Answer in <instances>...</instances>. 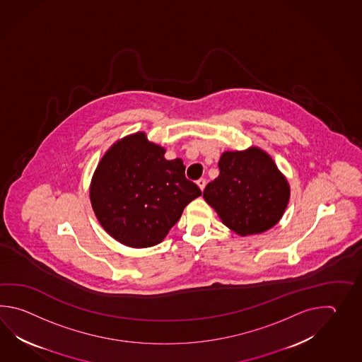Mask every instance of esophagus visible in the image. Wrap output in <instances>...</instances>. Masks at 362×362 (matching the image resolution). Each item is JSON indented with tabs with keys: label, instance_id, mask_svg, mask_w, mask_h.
I'll return each mask as SVG.
<instances>
[{
	"label": "esophagus",
	"instance_id": "34e87169",
	"mask_svg": "<svg viewBox=\"0 0 362 362\" xmlns=\"http://www.w3.org/2000/svg\"><path fill=\"white\" fill-rule=\"evenodd\" d=\"M197 185L199 186L200 190H204V187H206V180H204V178H199V180L197 181Z\"/></svg>",
	"mask_w": 362,
	"mask_h": 362
}]
</instances>
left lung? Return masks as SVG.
<instances>
[{
    "mask_svg": "<svg viewBox=\"0 0 362 362\" xmlns=\"http://www.w3.org/2000/svg\"><path fill=\"white\" fill-rule=\"evenodd\" d=\"M220 175L206 186L203 198L223 225L239 235L260 234L281 220L290 186L276 163L259 147L225 151Z\"/></svg>",
    "mask_w": 362,
    "mask_h": 362,
    "instance_id": "left-lung-1",
    "label": "left lung"
}]
</instances>
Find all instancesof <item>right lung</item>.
Listing matches in <instances>:
<instances>
[{
  "instance_id": "1",
  "label": "right lung",
  "mask_w": 362,
  "mask_h": 362,
  "mask_svg": "<svg viewBox=\"0 0 362 362\" xmlns=\"http://www.w3.org/2000/svg\"><path fill=\"white\" fill-rule=\"evenodd\" d=\"M164 154L139 132L110 147L93 175V211L103 229L125 246L160 243L184 208L202 195L185 177L182 160H167Z\"/></svg>"
}]
</instances>
